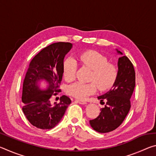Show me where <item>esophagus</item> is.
Segmentation results:
<instances>
[{"instance_id": "34e87169", "label": "esophagus", "mask_w": 156, "mask_h": 156, "mask_svg": "<svg viewBox=\"0 0 156 156\" xmlns=\"http://www.w3.org/2000/svg\"><path fill=\"white\" fill-rule=\"evenodd\" d=\"M75 101L77 102V103L81 104V105H85V104H87V102L84 101V100H77V99H76Z\"/></svg>"}]
</instances>
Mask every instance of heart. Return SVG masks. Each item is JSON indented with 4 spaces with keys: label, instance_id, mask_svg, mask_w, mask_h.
Segmentation results:
<instances>
[{
    "label": "heart",
    "instance_id": "1",
    "mask_svg": "<svg viewBox=\"0 0 156 156\" xmlns=\"http://www.w3.org/2000/svg\"><path fill=\"white\" fill-rule=\"evenodd\" d=\"M80 64L92 69L89 83L76 82L67 88V94L78 99H84L94 94L98 87L100 91L109 90L114 85L118 77V69L109 62L107 56L96 50H87L78 55ZM77 63L72 57H67L62 64L63 77L67 82L76 78Z\"/></svg>",
    "mask_w": 156,
    "mask_h": 156
}]
</instances>
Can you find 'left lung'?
I'll use <instances>...</instances> for the list:
<instances>
[{
    "label": "left lung",
    "mask_w": 156,
    "mask_h": 156,
    "mask_svg": "<svg viewBox=\"0 0 156 156\" xmlns=\"http://www.w3.org/2000/svg\"><path fill=\"white\" fill-rule=\"evenodd\" d=\"M118 65V77L113 89L98 97L101 101L107 100L106 105L100 109L97 118L89 120L91 127L99 133H107L117 129L131 108L130 98L136 85L135 70L131 60L125 56L119 58Z\"/></svg>",
    "instance_id": "obj_1"
}]
</instances>
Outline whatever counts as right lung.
Instances as JSON below:
<instances>
[{"label":"right lung","instance_id":"1","mask_svg":"<svg viewBox=\"0 0 156 156\" xmlns=\"http://www.w3.org/2000/svg\"><path fill=\"white\" fill-rule=\"evenodd\" d=\"M72 47V44L65 42L49 44L37 54L29 65L23 81L22 109L29 122L37 128H54L72 102L65 95L60 98L58 102H52L53 98L61 92L63 60ZM40 80L49 84L46 90L39 89L37 84Z\"/></svg>","mask_w":156,"mask_h":156}]
</instances>
